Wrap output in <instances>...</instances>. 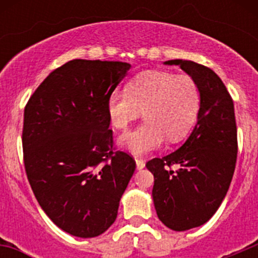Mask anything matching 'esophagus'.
I'll return each mask as SVG.
<instances>
[{
	"label": "esophagus",
	"mask_w": 258,
	"mask_h": 258,
	"mask_svg": "<svg viewBox=\"0 0 258 258\" xmlns=\"http://www.w3.org/2000/svg\"><path fill=\"white\" fill-rule=\"evenodd\" d=\"M136 163H137V169H143L146 165V160L141 159V157H136Z\"/></svg>",
	"instance_id": "esophagus-1"
}]
</instances>
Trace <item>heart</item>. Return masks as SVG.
<instances>
[{
	"instance_id": "1",
	"label": "heart",
	"mask_w": 258,
	"mask_h": 258,
	"mask_svg": "<svg viewBox=\"0 0 258 258\" xmlns=\"http://www.w3.org/2000/svg\"><path fill=\"white\" fill-rule=\"evenodd\" d=\"M202 94L190 75L146 71L129 81L126 90H115L107 101L111 124L125 131L142 115L146 121L120 138V145L137 155L159 149L166 140L179 142L199 117Z\"/></svg>"
}]
</instances>
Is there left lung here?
I'll return each instance as SVG.
<instances>
[{
	"label": "left lung",
	"mask_w": 258,
	"mask_h": 258,
	"mask_svg": "<svg viewBox=\"0 0 258 258\" xmlns=\"http://www.w3.org/2000/svg\"><path fill=\"white\" fill-rule=\"evenodd\" d=\"M177 64L198 83L202 94L198 124L177 151L147 161L157 217L166 227L184 231L202 226L216 213L231 183L238 155L234 102L211 68L191 60ZM177 165L179 169L173 171Z\"/></svg>",
	"instance_id": "8db88e82"
}]
</instances>
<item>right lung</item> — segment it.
Wrapping results in <instances>:
<instances>
[{"instance_id": "add662e5", "label": "right lung", "mask_w": 258, "mask_h": 258, "mask_svg": "<svg viewBox=\"0 0 258 258\" xmlns=\"http://www.w3.org/2000/svg\"><path fill=\"white\" fill-rule=\"evenodd\" d=\"M129 63L74 59L54 70L24 108L23 160L41 208L63 231L94 238L116 220L136 170L117 150L107 101Z\"/></svg>"}]
</instances>
